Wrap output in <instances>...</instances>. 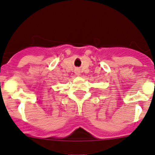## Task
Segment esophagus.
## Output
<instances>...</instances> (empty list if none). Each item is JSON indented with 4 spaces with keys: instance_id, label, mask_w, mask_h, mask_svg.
Listing matches in <instances>:
<instances>
[{
    "instance_id": "34e87169",
    "label": "esophagus",
    "mask_w": 155,
    "mask_h": 155,
    "mask_svg": "<svg viewBox=\"0 0 155 155\" xmlns=\"http://www.w3.org/2000/svg\"><path fill=\"white\" fill-rule=\"evenodd\" d=\"M75 73H76V75H77V76H79V75L80 74V71H79V69H76V70L75 71Z\"/></svg>"
}]
</instances>
